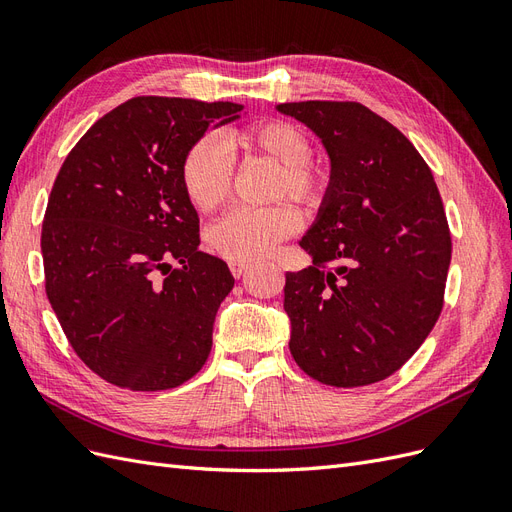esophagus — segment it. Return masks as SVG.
<instances>
[{"label": "esophagus", "instance_id": "34e87169", "mask_svg": "<svg viewBox=\"0 0 512 512\" xmlns=\"http://www.w3.org/2000/svg\"><path fill=\"white\" fill-rule=\"evenodd\" d=\"M247 269H252L250 262H230V273L235 277H241Z\"/></svg>", "mask_w": 512, "mask_h": 512}]
</instances>
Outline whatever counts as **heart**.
<instances>
[{
  "label": "heart",
  "instance_id": "1",
  "mask_svg": "<svg viewBox=\"0 0 512 512\" xmlns=\"http://www.w3.org/2000/svg\"><path fill=\"white\" fill-rule=\"evenodd\" d=\"M228 145L245 160L265 158L277 164L271 200L290 198L314 211L329 194V170L314 162L312 145L301 128L282 119H260L228 134ZM181 183L200 213L218 211L230 196L232 166L224 147L211 136L196 141L181 162ZM301 224L299 213L280 203L265 209H235L209 232L213 252L230 262L269 256Z\"/></svg>",
  "mask_w": 512,
  "mask_h": 512
}]
</instances>
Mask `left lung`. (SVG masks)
<instances>
[{
	"instance_id": "left-lung-1",
	"label": "left lung",
	"mask_w": 512,
	"mask_h": 512,
	"mask_svg": "<svg viewBox=\"0 0 512 512\" xmlns=\"http://www.w3.org/2000/svg\"><path fill=\"white\" fill-rule=\"evenodd\" d=\"M331 158L329 194L299 241L312 267L286 273L290 354L309 378L354 389L393 376L444 305L451 230L427 162L359 102H286Z\"/></svg>"
}]
</instances>
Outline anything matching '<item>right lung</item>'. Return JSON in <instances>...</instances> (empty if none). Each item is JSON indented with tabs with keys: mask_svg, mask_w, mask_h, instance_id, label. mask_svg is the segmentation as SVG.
Returning <instances> with one entry per match:
<instances>
[{
	"mask_svg": "<svg viewBox=\"0 0 512 512\" xmlns=\"http://www.w3.org/2000/svg\"><path fill=\"white\" fill-rule=\"evenodd\" d=\"M241 108L138 96L98 119L59 168L42 222L44 290L79 359L121 389H175L211 352L235 280L198 250L181 162Z\"/></svg>",
	"mask_w": 512,
	"mask_h": 512,
	"instance_id": "right-lung-1",
	"label": "right lung"
}]
</instances>
